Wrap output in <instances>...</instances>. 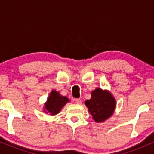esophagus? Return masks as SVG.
Here are the masks:
<instances>
[{
  "label": "esophagus",
  "mask_w": 154,
  "mask_h": 154,
  "mask_svg": "<svg viewBox=\"0 0 154 154\" xmlns=\"http://www.w3.org/2000/svg\"><path fill=\"white\" fill-rule=\"evenodd\" d=\"M75 103L78 104V105H80L82 103V100L79 99V98H77V99H75Z\"/></svg>",
  "instance_id": "obj_1"
}]
</instances>
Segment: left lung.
<instances>
[{"instance_id": "obj_1", "label": "left lung", "mask_w": 154, "mask_h": 154, "mask_svg": "<svg viewBox=\"0 0 154 154\" xmlns=\"http://www.w3.org/2000/svg\"><path fill=\"white\" fill-rule=\"evenodd\" d=\"M91 95V99L85 100V103L95 122H104L114 114L116 108L115 98L110 92L98 88L92 91Z\"/></svg>"}]
</instances>
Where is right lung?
Returning <instances> with one entry per match:
<instances>
[{
    "mask_svg": "<svg viewBox=\"0 0 154 154\" xmlns=\"http://www.w3.org/2000/svg\"><path fill=\"white\" fill-rule=\"evenodd\" d=\"M69 101V100L66 96L61 95L59 92L52 91L45 103V112L50 113L51 115H56Z\"/></svg>",
    "mask_w": 154,
    "mask_h": 154,
    "instance_id": "right-lung-1",
    "label": "right lung"
}]
</instances>
